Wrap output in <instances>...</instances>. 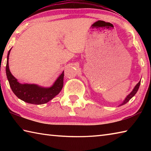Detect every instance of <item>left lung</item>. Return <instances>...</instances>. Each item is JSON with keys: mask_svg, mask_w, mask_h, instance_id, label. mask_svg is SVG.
Instances as JSON below:
<instances>
[{"mask_svg": "<svg viewBox=\"0 0 151 151\" xmlns=\"http://www.w3.org/2000/svg\"><path fill=\"white\" fill-rule=\"evenodd\" d=\"M140 81H139V83H138L137 85L136 86H135V87L134 88L133 90H132V91L131 92V93H130V94H129V95H128V96H127V98L125 99V100L124 101L123 103H122L120 106L123 105V104H126V103H128V102H129L130 100H131V99L132 98V97H133V96L135 95V94L137 93V92L138 91V90H139V86H140Z\"/></svg>", "mask_w": 151, "mask_h": 151, "instance_id": "1", "label": "left lung"}]
</instances>
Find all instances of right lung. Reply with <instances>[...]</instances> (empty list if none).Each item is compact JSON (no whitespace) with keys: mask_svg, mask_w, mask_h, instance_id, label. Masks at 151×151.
<instances>
[{"mask_svg":"<svg viewBox=\"0 0 151 151\" xmlns=\"http://www.w3.org/2000/svg\"><path fill=\"white\" fill-rule=\"evenodd\" d=\"M10 51L11 50H9L7 56L6 73L10 86L18 98L28 103L42 104L48 103L60 93L63 86L64 71L55 81L54 85L50 88H43L38 85L29 84L22 85L17 81V78H15L9 70V56Z\"/></svg>","mask_w":151,"mask_h":151,"instance_id":"right-lung-1","label":"right lung"}]
</instances>
